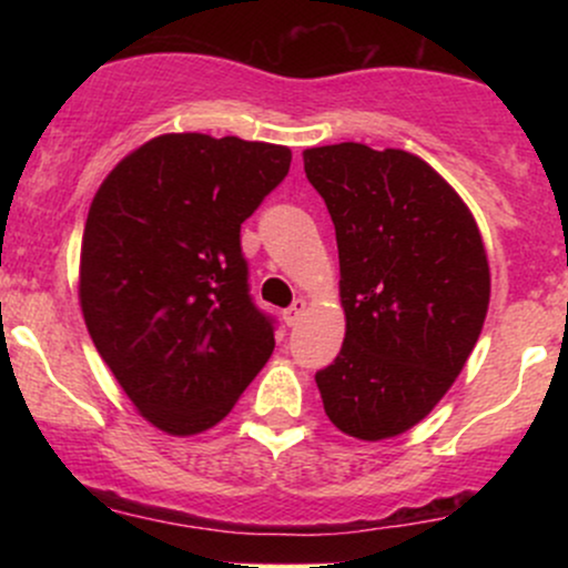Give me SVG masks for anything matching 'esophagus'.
I'll return each mask as SVG.
<instances>
[{"mask_svg": "<svg viewBox=\"0 0 568 568\" xmlns=\"http://www.w3.org/2000/svg\"><path fill=\"white\" fill-rule=\"evenodd\" d=\"M304 312H306V302H304V298H296V302H293L288 310L283 312V321L288 325H296L304 317Z\"/></svg>", "mask_w": 568, "mask_h": 568, "instance_id": "esophagus-1", "label": "esophagus"}]
</instances>
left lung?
Segmentation results:
<instances>
[{
	"mask_svg": "<svg viewBox=\"0 0 568 568\" xmlns=\"http://www.w3.org/2000/svg\"><path fill=\"white\" fill-rule=\"evenodd\" d=\"M304 173L336 226L347 334L317 371L328 419L357 440L406 433L448 393L484 328L491 275L470 207L403 149L334 143Z\"/></svg>",
	"mask_w": 568,
	"mask_h": 568,
	"instance_id": "8db88e82",
	"label": "left lung"
}]
</instances>
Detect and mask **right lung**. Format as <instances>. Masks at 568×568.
Listing matches in <instances>:
<instances>
[{
	"mask_svg": "<svg viewBox=\"0 0 568 568\" xmlns=\"http://www.w3.org/2000/svg\"><path fill=\"white\" fill-rule=\"evenodd\" d=\"M291 149L165 133L106 175L82 234L80 304L98 355L168 435L219 425L275 349L247 293L240 224Z\"/></svg>",
	"mask_w": 568,
	"mask_h": 568,
	"instance_id": "add662e5",
	"label": "right lung"
}]
</instances>
